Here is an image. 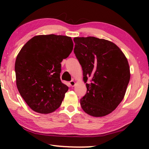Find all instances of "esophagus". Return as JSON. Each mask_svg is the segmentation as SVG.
Returning a JSON list of instances; mask_svg holds the SVG:
<instances>
[{"instance_id": "1", "label": "esophagus", "mask_w": 149, "mask_h": 149, "mask_svg": "<svg viewBox=\"0 0 149 149\" xmlns=\"http://www.w3.org/2000/svg\"><path fill=\"white\" fill-rule=\"evenodd\" d=\"M70 86H71V87H74L75 85V82L74 81V80H72L71 81H70Z\"/></svg>"}]
</instances>
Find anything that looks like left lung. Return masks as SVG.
Listing matches in <instances>:
<instances>
[{
	"mask_svg": "<svg viewBox=\"0 0 149 149\" xmlns=\"http://www.w3.org/2000/svg\"><path fill=\"white\" fill-rule=\"evenodd\" d=\"M74 53L82 67L87 93L80 104L90 116L110 114L124 97L130 79L127 58L116 45L94 37H75ZM88 78L92 83L87 84Z\"/></svg>",
	"mask_w": 149,
	"mask_h": 149,
	"instance_id": "left-lung-1",
	"label": "left lung"
}]
</instances>
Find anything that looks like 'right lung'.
<instances>
[{
    "instance_id": "right-lung-1",
    "label": "right lung",
    "mask_w": 149,
    "mask_h": 149,
    "mask_svg": "<svg viewBox=\"0 0 149 149\" xmlns=\"http://www.w3.org/2000/svg\"><path fill=\"white\" fill-rule=\"evenodd\" d=\"M73 47L70 37L41 35L20 50L15 62L17 88L35 112L49 114L61 105L68 87L60 80V63L68 57Z\"/></svg>"
}]
</instances>
